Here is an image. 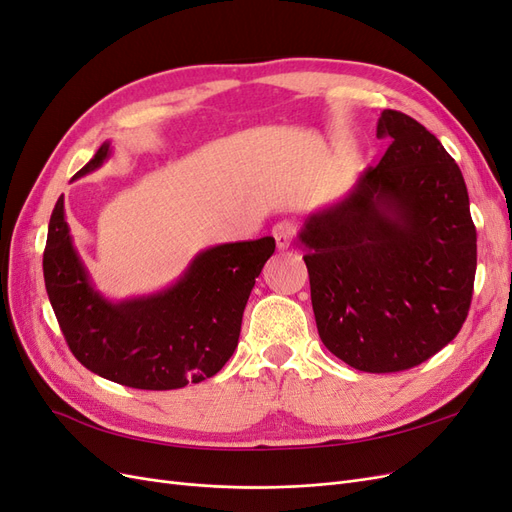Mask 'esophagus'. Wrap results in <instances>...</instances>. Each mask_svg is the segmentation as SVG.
I'll use <instances>...</instances> for the list:
<instances>
[{
  "mask_svg": "<svg viewBox=\"0 0 512 512\" xmlns=\"http://www.w3.org/2000/svg\"><path fill=\"white\" fill-rule=\"evenodd\" d=\"M271 232H273V239H275L277 247H280V250H288L292 239H294V232H297V226H294V222H290V220H282L273 226Z\"/></svg>",
  "mask_w": 512,
  "mask_h": 512,
  "instance_id": "obj_1",
  "label": "esophagus"
}]
</instances>
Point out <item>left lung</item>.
Returning a JSON list of instances; mask_svg holds the SVG:
<instances>
[{"label":"left lung","instance_id":"left-lung-1","mask_svg":"<svg viewBox=\"0 0 512 512\" xmlns=\"http://www.w3.org/2000/svg\"><path fill=\"white\" fill-rule=\"evenodd\" d=\"M391 138L339 203L305 220L299 241L322 344L369 374L404 371L453 342L468 318L476 228L466 181L416 119L386 108Z\"/></svg>","mask_w":512,"mask_h":512}]
</instances>
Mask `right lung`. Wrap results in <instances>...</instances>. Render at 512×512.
I'll return each instance as SVG.
<instances>
[{
    "label": "right lung",
    "mask_w": 512,
    "mask_h": 512,
    "mask_svg": "<svg viewBox=\"0 0 512 512\" xmlns=\"http://www.w3.org/2000/svg\"><path fill=\"white\" fill-rule=\"evenodd\" d=\"M111 156L104 143L76 177ZM275 239L237 241L200 252L179 280L151 297L106 301L76 254L59 196L49 222L42 269L53 312L76 359L130 389L170 391L203 382L239 344L243 309Z\"/></svg>",
    "instance_id": "obj_1"
}]
</instances>
